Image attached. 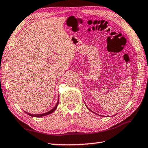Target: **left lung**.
<instances>
[{"instance_id": "left-lung-1", "label": "left lung", "mask_w": 148, "mask_h": 148, "mask_svg": "<svg viewBox=\"0 0 148 148\" xmlns=\"http://www.w3.org/2000/svg\"><path fill=\"white\" fill-rule=\"evenodd\" d=\"M89 110H90V109H89Z\"/></svg>"}]
</instances>
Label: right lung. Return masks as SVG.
<instances>
[{"label": "right lung", "instance_id": "1", "mask_svg": "<svg viewBox=\"0 0 148 148\" xmlns=\"http://www.w3.org/2000/svg\"><path fill=\"white\" fill-rule=\"evenodd\" d=\"M58 102H59V99H58V102H57V103H56V106L54 107V108H53L51 110H50L49 111L47 112H46V113H43V114H30V113H29V112H25L27 113V114L28 115L32 116V117H41V116H44L48 115V114H51V113H52L53 111H55V110L56 109V108H57V106H58Z\"/></svg>", "mask_w": 148, "mask_h": 148}]
</instances>
